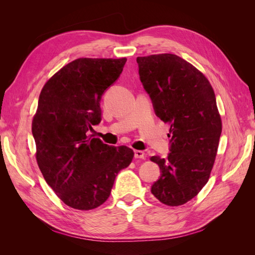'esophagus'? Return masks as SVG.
<instances>
[{
    "label": "esophagus",
    "mask_w": 255,
    "mask_h": 255,
    "mask_svg": "<svg viewBox=\"0 0 255 255\" xmlns=\"http://www.w3.org/2000/svg\"><path fill=\"white\" fill-rule=\"evenodd\" d=\"M134 156H135V158L144 159V158H145V154H144V152L141 151V150H135V151H134Z\"/></svg>",
    "instance_id": "34e87169"
}]
</instances>
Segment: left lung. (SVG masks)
Returning <instances> with one entry per match:
<instances>
[{
	"label": "left lung",
	"mask_w": 255,
	"mask_h": 255,
	"mask_svg": "<svg viewBox=\"0 0 255 255\" xmlns=\"http://www.w3.org/2000/svg\"><path fill=\"white\" fill-rule=\"evenodd\" d=\"M136 60L155 115L170 126V153L150 158L161 172L151 192L166 205H182L207 183L217 154L222 126L214 90L197 68L174 54Z\"/></svg>",
	"instance_id": "1"
}]
</instances>
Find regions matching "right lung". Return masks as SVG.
Segmentation results:
<instances>
[{
  "mask_svg": "<svg viewBox=\"0 0 255 255\" xmlns=\"http://www.w3.org/2000/svg\"><path fill=\"white\" fill-rule=\"evenodd\" d=\"M127 58H79L43 86L33 119L36 158L45 182L75 210L109 199L116 176L134 157L126 145L111 146L88 135L102 119L100 102L119 79Z\"/></svg>",
  "mask_w": 255,
  "mask_h": 255,
  "instance_id": "right-lung-1",
  "label": "right lung"
}]
</instances>
